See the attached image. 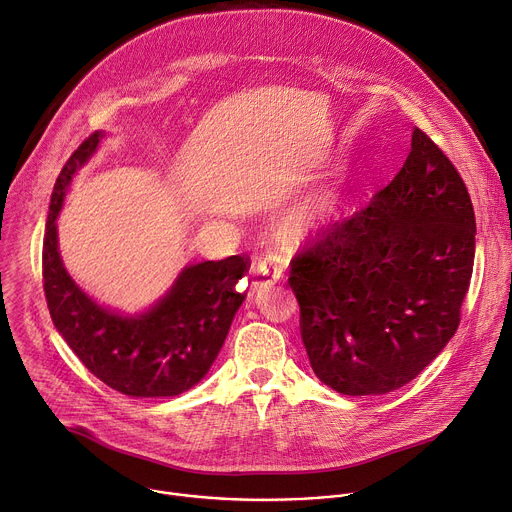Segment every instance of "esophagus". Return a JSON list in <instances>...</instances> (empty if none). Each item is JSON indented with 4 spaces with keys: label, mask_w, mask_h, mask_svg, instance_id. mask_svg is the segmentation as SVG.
<instances>
[{
    "label": "esophagus",
    "mask_w": 512,
    "mask_h": 512,
    "mask_svg": "<svg viewBox=\"0 0 512 512\" xmlns=\"http://www.w3.org/2000/svg\"><path fill=\"white\" fill-rule=\"evenodd\" d=\"M282 280V267L277 265L275 259H261L255 267H253V282L251 288L253 290H263V288H271L273 284H277Z\"/></svg>",
    "instance_id": "esophagus-1"
}]
</instances>
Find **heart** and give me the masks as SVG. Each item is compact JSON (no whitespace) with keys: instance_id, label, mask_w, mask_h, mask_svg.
<instances>
[{"instance_id":"obj_1","label":"heart","mask_w":512,"mask_h":512,"mask_svg":"<svg viewBox=\"0 0 512 512\" xmlns=\"http://www.w3.org/2000/svg\"><path fill=\"white\" fill-rule=\"evenodd\" d=\"M339 198L333 192H320L298 204L294 210H290L286 218L288 230L302 235V232L316 230L331 222V218L337 214Z\"/></svg>"}]
</instances>
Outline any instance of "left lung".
<instances>
[{
    "label": "left lung",
    "instance_id": "1",
    "mask_svg": "<svg viewBox=\"0 0 512 512\" xmlns=\"http://www.w3.org/2000/svg\"><path fill=\"white\" fill-rule=\"evenodd\" d=\"M474 253L466 183L414 128L402 169L374 202L292 261L288 282L316 378L347 396L414 380L457 331Z\"/></svg>",
    "mask_w": 512,
    "mask_h": 512
}]
</instances>
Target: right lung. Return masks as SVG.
<instances>
[{
  "label": "right lung",
  "mask_w": 512,
  "mask_h": 512,
  "mask_svg": "<svg viewBox=\"0 0 512 512\" xmlns=\"http://www.w3.org/2000/svg\"><path fill=\"white\" fill-rule=\"evenodd\" d=\"M104 136L98 130L85 138L57 177L42 247L46 304L61 337L106 386L134 398L177 396L194 388L218 357L245 300L237 282L251 263L232 255L185 265L167 294L138 314L87 296L63 265L57 216L75 173L96 155Z\"/></svg>",
  "instance_id": "1"
}]
</instances>
